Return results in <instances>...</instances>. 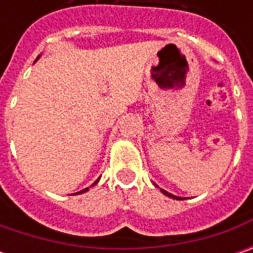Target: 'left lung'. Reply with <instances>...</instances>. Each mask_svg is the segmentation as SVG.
Returning <instances> with one entry per match:
<instances>
[{"mask_svg": "<svg viewBox=\"0 0 253 253\" xmlns=\"http://www.w3.org/2000/svg\"><path fill=\"white\" fill-rule=\"evenodd\" d=\"M155 186H156V184H155ZM156 187H158V186H156ZM161 191H162V193H163V194H165V196H168V197H170V199L181 200V197H177V196H174V194H170V193H168V191H166V190L161 189Z\"/></svg>", "mask_w": 253, "mask_h": 253, "instance_id": "8db88e82", "label": "left lung"}]
</instances>
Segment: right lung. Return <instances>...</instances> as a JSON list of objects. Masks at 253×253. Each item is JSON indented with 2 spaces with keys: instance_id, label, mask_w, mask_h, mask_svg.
Returning <instances> with one entry per match:
<instances>
[{
  "instance_id": "add662e5",
  "label": "right lung",
  "mask_w": 253,
  "mask_h": 253,
  "mask_svg": "<svg viewBox=\"0 0 253 253\" xmlns=\"http://www.w3.org/2000/svg\"><path fill=\"white\" fill-rule=\"evenodd\" d=\"M38 59H39V57H38ZM38 59H36V60H38ZM98 180H100V179H98ZM98 180H95V181H94V183H92V184H91V187H92V186H95V184H97V183H98ZM85 191H88V187H87V189L82 190V191H79V193H76V194H82V193H85Z\"/></svg>"
}]
</instances>
